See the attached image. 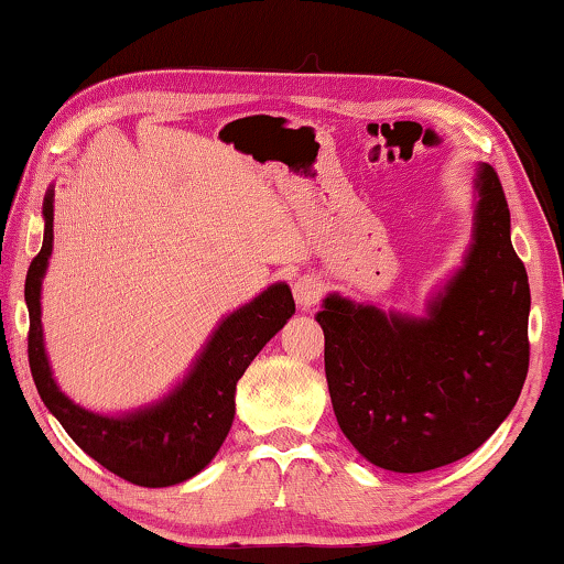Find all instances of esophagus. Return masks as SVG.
Masks as SVG:
<instances>
[{
    "label": "esophagus",
    "instance_id": "1",
    "mask_svg": "<svg viewBox=\"0 0 564 564\" xmlns=\"http://www.w3.org/2000/svg\"><path fill=\"white\" fill-rule=\"evenodd\" d=\"M321 282L315 280L313 274H303L292 282V295H295V303L300 311H311V307L321 300Z\"/></svg>",
    "mask_w": 564,
    "mask_h": 564
}]
</instances>
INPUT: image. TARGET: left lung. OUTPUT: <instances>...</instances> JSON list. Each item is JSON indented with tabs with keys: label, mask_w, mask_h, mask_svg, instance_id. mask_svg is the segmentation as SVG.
I'll use <instances>...</instances> for the list:
<instances>
[{
	"label": "left lung",
	"mask_w": 564,
	"mask_h": 564,
	"mask_svg": "<svg viewBox=\"0 0 564 564\" xmlns=\"http://www.w3.org/2000/svg\"><path fill=\"white\" fill-rule=\"evenodd\" d=\"M475 243L426 318L328 295L315 315L338 426L361 457L426 473L473 454L529 372V276L496 169L477 172Z\"/></svg>",
	"instance_id": "8db88e82"
}]
</instances>
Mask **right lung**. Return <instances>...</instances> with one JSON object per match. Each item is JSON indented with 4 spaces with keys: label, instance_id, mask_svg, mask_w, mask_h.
Masks as SVG:
<instances>
[{
    "label": "right lung",
    "instance_id": "1",
    "mask_svg": "<svg viewBox=\"0 0 564 564\" xmlns=\"http://www.w3.org/2000/svg\"><path fill=\"white\" fill-rule=\"evenodd\" d=\"M43 249L30 261L25 303L30 313L28 359L43 403L66 434L122 480L141 488H166L197 475L226 442L236 413V382L264 344L295 313L288 284H272L215 330L187 380L161 403L107 419L72 403L53 382L43 349L41 280L53 249V189L45 195Z\"/></svg>",
    "mask_w": 564,
    "mask_h": 564
}]
</instances>
